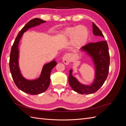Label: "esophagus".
I'll return each instance as SVG.
<instances>
[{
  "mask_svg": "<svg viewBox=\"0 0 126 126\" xmlns=\"http://www.w3.org/2000/svg\"><path fill=\"white\" fill-rule=\"evenodd\" d=\"M63 60L64 63L66 64H68L70 62V55L69 54H65L63 58Z\"/></svg>",
  "mask_w": 126,
  "mask_h": 126,
  "instance_id": "esophagus-1",
  "label": "esophagus"
}]
</instances>
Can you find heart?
<instances>
[{"instance_id": "heart-1", "label": "heart", "mask_w": 126, "mask_h": 126, "mask_svg": "<svg viewBox=\"0 0 126 126\" xmlns=\"http://www.w3.org/2000/svg\"><path fill=\"white\" fill-rule=\"evenodd\" d=\"M64 35L69 37H73L74 43L79 47L85 45L87 42L88 31L86 27L79 26L67 28L64 32Z\"/></svg>"}]
</instances>
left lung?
<instances>
[{
	"label": "left lung",
	"mask_w": 126,
	"mask_h": 126,
	"mask_svg": "<svg viewBox=\"0 0 126 126\" xmlns=\"http://www.w3.org/2000/svg\"><path fill=\"white\" fill-rule=\"evenodd\" d=\"M93 33L99 36L101 39L104 37L101 30L93 23ZM81 49L84 50L91 56L96 66V78L92 85L86 86L80 83L72 76V71L70 70L69 78V85L76 92L80 94H90L96 92L104 84L109 73L110 56L108 44L106 40H101L94 43H90L83 46Z\"/></svg>",
	"instance_id": "1"
}]
</instances>
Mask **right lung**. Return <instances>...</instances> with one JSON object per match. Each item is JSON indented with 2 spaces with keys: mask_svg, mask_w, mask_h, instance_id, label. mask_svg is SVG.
Returning a JSON list of instances; mask_svg holds the SVG:
<instances>
[{
  "mask_svg": "<svg viewBox=\"0 0 126 126\" xmlns=\"http://www.w3.org/2000/svg\"><path fill=\"white\" fill-rule=\"evenodd\" d=\"M46 21L39 18H34L30 20L18 33L11 47L9 68L15 85L24 93L32 95L40 94L47 89L50 82L51 71L56 64V61L46 64L43 67L40 77L34 80H28L22 77L18 66V44L24 32L29 28L43 24Z\"/></svg>",
  "mask_w": 126,
  "mask_h": 126,
  "instance_id": "right-lung-1",
  "label": "right lung"
}]
</instances>
